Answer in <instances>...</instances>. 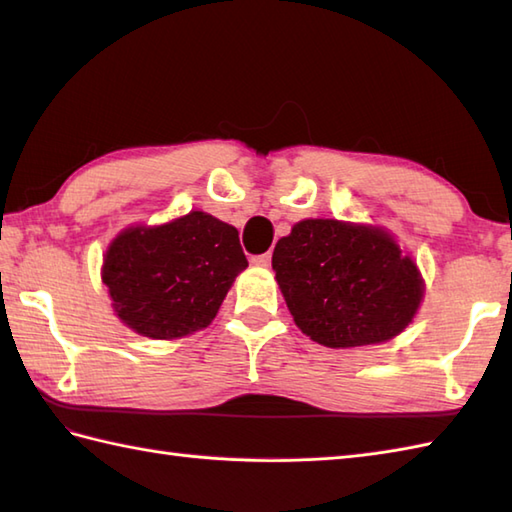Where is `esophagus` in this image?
Wrapping results in <instances>:
<instances>
[{
	"label": "esophagus",
	"instance_id": "34e87169",
	"mask_svg": "<svg viewBox=\"0 0 512 512\" xmlns=\"http://www.w3.org/2000/svg\"><path fill=\"white\" fill-rule=\"evenodd\" d=\"M270 262H273V255H270V253H264V255H255V257H250V264H255V266H262V268H268V266H270Z\"/></svg>",
	"mask_w": 512,
	"mask_h": 512
}]
</instances>
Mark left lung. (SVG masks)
<instances>
[{"mask_svg": "<svg viewBox=\"0 0 512 512\" xmlns=\"http://www.w3.org/2000/svg\"><path fill=\"white\" fill-rule=\"evenodd\" d=\"M273 270L299 330L336 350L394 339L424 297L416 262L380 226L301 220L277 242Z\"/></svg>", "mask_w": 512, "mask_h": 512, "instance_id": "left-lung-1", "label": "left lung"}]
</instances>
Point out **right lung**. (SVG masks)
I'll use <instances>...</instances> for the list:
<instances>
[{
    "instance_id": "1",
    "label": "right lung",
    "mask_w": 512,
    "mask_h": 512,
    "mask_svg": "<svg viewBox=\"0 0 512 512\" xmlns=\"http://www.w3.org/2000/svg\"><path fill=\"white\" fill-rule=\"evenodd\" d=\"M246 266L237 228L191 211L118 233L107 246L101 279L127 328L171 341L206 328Z\"/></svg>"
}]
</instances>
